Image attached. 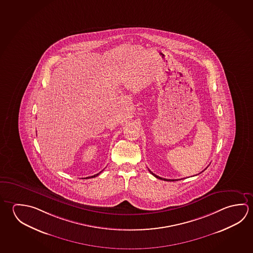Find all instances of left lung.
<instances>
[{
    "mask_svg": "<svg viewBox=\"0 0 253 253\" xmlns=\"http://www.w3.org/2000/svg\"><path fill=\"white\" fill-rule=\"evenodd\" d=\"M149 171H150L151 174H153L155 177H157V178H159V179H163V180H165V181H177V180H178V179H167V178H163V177H159V176L154 174V173L151 171L150 169H149ZM202 172H203V171H202Z\"/></svg>",
    "mask_w": 253,
    "mask_h": 253,
    "instance_id": "left-lung-1",
    "label": "left lung"
}]
</instances>
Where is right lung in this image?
I'll return each instance as SVG.
<instances>
[{"label":"right lung","instance_id":"add662e5","mask_svg":"<svg viewBox=\"0 0 253 253\" xmlns=\"http://www.w3.org/2000/svg\"><path fill=\"white\" fill-rule=\"evenodd\" d=\"M102 171H103V170H101V171H100V172L97 173V174H96V175H94V176H91V177H97V176H98V175H99V174H100V173L102 172ZM88 177H86V178H88Z\"/></svg>","mask_w":253,"mask_h":253}]
</instances>
